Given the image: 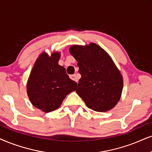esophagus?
<instances>
[{"instance_id": "obj_1", "label": "esophagus", "mask_w": 152, "mask_h": 152, "mask_svg": "<svg viewBox=\"0 0 152 152\" xmlns=\"http://www.w3.org/2000/svg\"><path fill=\"white\" fill-rule=\"evenodd\" d=\"M69 77H70V78H71V79H72V80H74V81H76V83H78V79L77 76H76V74L70 75Z\"/></svg>"}]
</instances>
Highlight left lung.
<instances>
[{
    "label": "left lung",
    "mask_w": 152,
    "mask_h": 152,
    "mask_svg": "<svg viewBox=\"0 0 152 152\" xmlns=\"http://www.w3.org/2000/svg\"><path fill=\"white\" fill-rule=\"evenodd\" d=\"M69 53L81 75L76 93L86 106L98 112L114 108L121 97L124 79L110 55L94 43L73 45Z\"/></svg>",
    "instance_id": "1"
}]
</instances>
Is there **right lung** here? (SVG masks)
Listing matches in <instances>:
<instances>
[{"label": "right lung", "mask_w": 152, "mask_h": 152, "mask_svg": "<svg viewBox=\"0 0 152 152\" xmlns=\"http://www.w3.org/2000/svg\"><path fill=\"white\" fill-rule=\"evenodd\" d=\"M60 55V52L55 51L50 55L43 52L34 63L26 83L31 103L45 113L59 108L66 95L77 86L64 67L58 64Z\"/></svg>", "instance_id": "1"}]
</instances>
